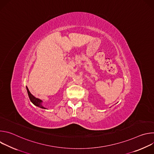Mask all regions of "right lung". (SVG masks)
I'll return each instance as SVG.
<instances>
[{
	"instance_id": "right-lung-1",
	"label": "right lung",
	"mask_w": 154,
	"mask_h": 154,
	"mask_svg": "<svg viewBox=\"0 0 154 154\" xmlns=\"http://www.w3.org/2000/svg\"><path fill=\"white\" fill-rule=\"evenodd\" d=\"M27 93H28V95H29V97L30 98V101L36 106L39 107V108H45L46 109L45 107H43L41 103H42V100H40L39 99H38V98H36L35 97H34L31 93L29 91L28 88L27 87Z\"/></svg>"
}]
</instances>
